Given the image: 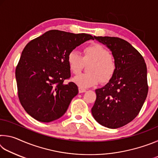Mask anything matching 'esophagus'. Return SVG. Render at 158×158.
Segmentation results:
<instances>
[{
  "instance_id": "34e87169",
  "label": "esophagus",
  "mask_w": 158,
  "mask_h": 158,
  "mask_svg": "<svg viewBox=\"0 0 158 158\" xmlns=\"http://www.w3.org/2000/svg\"><path fill=\"white\" fill-rule=\"evenodd\" d=\"M85 91H86V90L84 89H82V88L79 87V93H85Z\"/></svg>"
}]
</instances>
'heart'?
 <instances>
[{
  "mask_svg": "<svg viewBox=\"0 0 158 158\" xmlns=\"http://www.w3.org/2000/svg\"><path fill=\"white\" fill-rule=\"evenodd\" d=\"M85 74H79L73 81L82 89L97 85L100 81L107 82L116 72V64L114 58L109 55V51L100 44H93L85 47L83 56L76 51H72L68 56L69 69L74 74H79L85 64L90 63Z\"/></svg>",
  "mask_w": 158,
  "mask_h": 158,
  "instance_id": "heart-1",
  "label": "heart"
}]
</instances>
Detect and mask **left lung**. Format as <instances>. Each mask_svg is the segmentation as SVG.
Segmentation results:
<instances>
[{
    "instance_id": "left-lung-1",
    "label": "left lung",
    "mask_w": 158,
    "mask_h": 158,
    "mask_svg": "<svg viewBox=\"0 0 158 158\" xmlns=\"http://www.w3.org/2000/svg\"><path fill=\"white\" fill-rule=\"evenodd\" d=\"M94 38L111 51L116 69L107 84L95 90L92 115L98 123L116 129L132 121L146 100V65L139 52L124 40L107 36Z\"/></svg>"
}]
</instances>
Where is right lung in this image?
Returning <instances> with one entry per match:
<instances>
[{
	"instance_id": "1",
	"label": "right lung",
	"mask_w": 158,
	"mask_h": 158,
	"mask_svg": "<svg viewBox=\"0 0 158 158\" xmlns=\"http://www.w3.org/2000/svg\"><path fill=\"white\" fill-rule=\"evenodd\" d=\"M89 40V34L52 30L26 44L15 76L20 102L31 117L49 123L65 114L79 93L74 83L63 84L70 77L68 54Z\"/></svg>"
}]
</instances>
